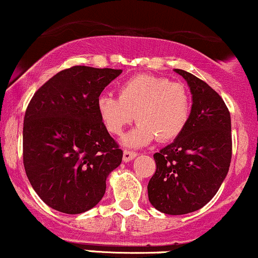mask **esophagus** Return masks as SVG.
Instances as JSON below:
<instances>
[{"mask_svg":"<svg viewBox=\"0 0 258 258\" xmlns=\"http://www.w3.org/2000/svg\"><path fill=\"white\" fill-rule=\"evenodd\" d=\"M136 157H137V153L130 152V151H123V161H124V163L134 160Z\"/></svg>","mask_w":258,"mask_h":258,"instance_id":"esophagus-1","label":"esophagus"}]
</instances>
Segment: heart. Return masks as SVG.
<instances>
[{
  "label": "heart",
  "mask_w": 258,
  "mask_h": 258,
  "mask_svg": "<svg viewBox=\"0 0 258 258\" xmlns=\"http://www.w3.org/2000/svg\"><path fill=\"white\" fill-rule=\"evenodd\" d=\"M97 110L106 130L121 135L134 121L138 124L122 138L130 148L174 140L186 127L189 118V97L186 88L170 79L140 75L127 79L118 88V98L103 94Z\"/></svg>",
  "instance_id": "1"
}]
</instances>
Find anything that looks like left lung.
<instances>
[{"instance_id":"8db88e82","label":"left lung","mask_w":258,"mask_h":258,"mask_svg":"<svg viewBox=\"0 0 258 258\" xmlns=\"http://www.w3.org/2000/svg\"><path fill=\"white\" fill-rule=\"evenodd\" d=\"M192 95L188 122L174 142L154 154L157 170L148 183L149 202L170 216L206 206L222 186L231 160L230 112L206 82L174 70Z\"/></svg>"}]
</instances>
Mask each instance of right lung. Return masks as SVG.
<instances>
[{
    "label": "right lung",
    "mask_w": 258,
    "mask_h": 258,
    "mask_svg": "<svg viewBox=\"0 0 258 258\" xmlns=\"http://www.w3.org/2000/svg\"><path fill=\"white\" fill-rule=\"evenodd\" d=\"M122 70L75 66L34 94L23 124V161L30 185L55 211L79 214L105 195L106 179L122 161L97 100Z\"/></svg>",
    "instance_id": "right-lung-1"
}]
</instances>
